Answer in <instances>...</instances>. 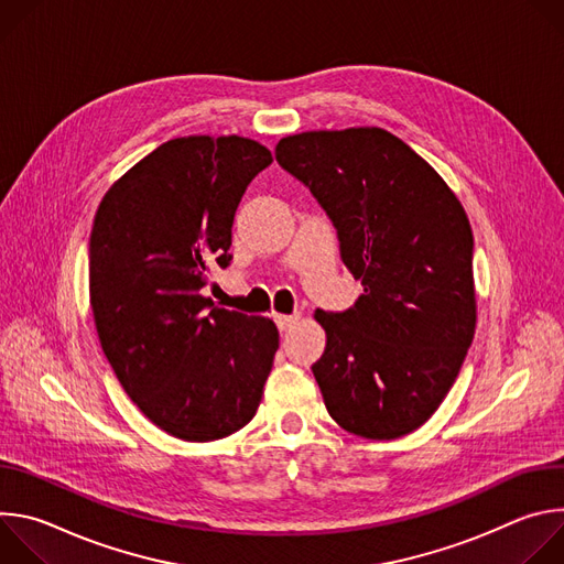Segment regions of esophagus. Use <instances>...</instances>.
Here are the masks:
<instances>
[{"instance_id":"obj_1","label":"esophagus","mask_w":564,"mask_h":564,"mask_svg":"<svg viewBox=\"0 0 564 564\" xmlns=\"http://www.w3.org/2000/svg\"><path fill=\"white\" fill-rule=\"evenodd\" d=\"M274 321H276L279 330L283 333V330H290L294 324H299V321H301V314H299V312H294V314H276V316H274Z\"/></svg>"}]
</instances>
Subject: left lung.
Listing matches in <instances>:
<instances>
[{
	"label": "left lung",
	"instance_id": "1",
	"mask_svg": "<svg viewBox=\"0 0 564 564\" xmlns=\"http://www.w3.org/2000/svg\"><path fill=\"white\" fill-rule=\"evenodd\" d=\"M279 165L333 218L364 294L316 310L326 350L312 366L330 417L368 440L417 431L440 409L475 335L473 231L444 178L379 127L279 140Z\"/></svg>",
	"mask_w": 564,
	"mask_h": 564
}]
</instances>
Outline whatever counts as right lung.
I'll list each match as a JSON object with an SVG mask.
<instances>
[{
  "mask_svg": "<svg viewBox=\"0 0 564 564\" xmlns=\"http://www.w3.org/2000/svg\"><path fill=\"white\" fill-rule=\"evenodd\" d=\"M270 163L252 138H174L122 174L94 218L89 303L105 357L140 413L185 442L243 429L279 350L272 318L200 292L229 265L236 207Z\"/></svg>",
  "mask_w": 564,
  "mask_h": 564,
  "instance_id": "1",
  "label": "right lung"
}]
</instances>
